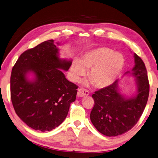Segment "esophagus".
Wrapping results in <instances>:
<instances>
[{
    "mask_svg": "<svg viewBox=\"0 0 158 158\" xmlns=\"http://www.w3.org/2000/svg\"><path fill=\"white\" fill-rule=\"evenodd\" d=\"M89 94V91L86 89L80 88L78 89V91H77V96L78 97H84L86 96H88Z\"/></svg>",
    "mask_w": 158,
    "mask_h": 158,
    "instance_id": "esophagus-1",
    "label": "esophagus"
}]
</instances>
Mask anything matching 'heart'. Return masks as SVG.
Wrapping results in <instances>:
<instances>
[{
    "instance_id": "heart-1",
    "label": "heart",
    "mask_w": 158,
    "mask_h": 158,
    "mask_svg": "<svg viewBox=\"0 0 158 158\" xmlns=\"http://www.w3.org/2000/svg\"><path fill=\"white\" fill-rule=\"evenodd\" d=\"M124 60L108 48L102 47L86 52L81 61L74 60L70 69L72 81H77L88 72V77L97 88H104L113 82L123 67Z\"/></svg>"
}]
</instances>
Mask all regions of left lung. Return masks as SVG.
Segmentation results:
<instances>
[{"label":"left lung","mask_w":158,"mask_h":158,"mask_svg":"<svg viewBox=\"0 0 158 158\" xmlns=\"http://www.w3.org/2000/svg\"><path fill=\"white\" fill-rule=\"evenodd\" d=\"M134 61L131 74L137 84L136 96L126 98L122 96L118 91V80L92 95L94 106L90 118L96 129L105 136H117L129 131L146 107L150 89L147 70L143 61L136 53Z\"/></svg>","instance_id":"left-lung-1"}]
</instances>
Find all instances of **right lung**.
Wrapping results in <instances>:
<instances>
[{
	"label": "right lung",
	"instance_id": "add662e5",
	"mask_svg": "<svg viewBox=\"0 0 158 158\" xmlns=\"http://www.w3.org/2000/svg\"><path fill=\"white\" fill-rule=\"evenodd\" d=\"M52 39L28 49L12 67L10 96L18 117L35 130L51 131L66 118L76 99L78 86L69 81L60 69L67 71L71 60H61ZM33 72L29 81L26 74Z\"/></svg>",
	"mask_w": 158,
	"mask_h": 158
}]
</instances>
